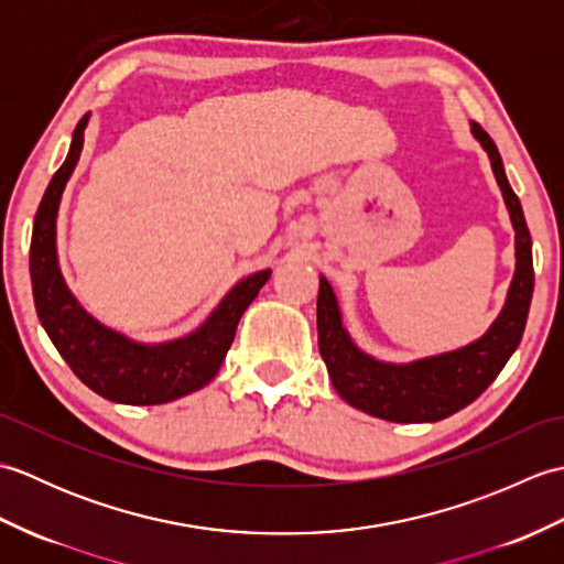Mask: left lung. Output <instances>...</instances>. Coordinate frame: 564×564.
Listing matches in <instances>:
<instances>
[{"mask_svg": "<svg viewBox=\"0 0 564 564\" xmlns=\"http://www.w3.org/2000/svg\"><path fill=\"white\" fill-rule=\"evenodd\" d=\"M473 135L480 140L492 160V172L517 230V273H513L507 305L482 339L458 351L422 358V361L392 366L358 351L341 327L337 297L325 275H319L317 293V341L325 358L332 386L356 410L388 422L414 424L438 422L475 402L492 386L499 370L523 337L533 297V254L531 232L525 225L519 196L513 194L495 140L473 123Z\"/></svg>", "mask_w": 564, "mask_h": 564, "instance_id": "1", "label": "left lung"}]
</instances>
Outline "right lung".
Here are the masks:
<instances>
[{
	"label": "right lung",
	"instance_id": "1",
	"mask_svg": "<svg viewBox=\"0 0 564 564\" xmlns=\"http://www.w3.org/2000/svg\"><path fill=\"white\" fill-rule=\"evenodd\" d=\"M84 116L72 135L67 160L53 174L31 235V283L35 313L75 376L101 398L121 404H162L196 392L218 373L232 346L237 322L254 301L271 269L239 281L213 315L184 339L145 346L106 329L72 297L57 267L55 220L59 196L84 145Z\"/></svg>",
	"mask_w": 564,
	"mask_h": 564
}]
</instances>
